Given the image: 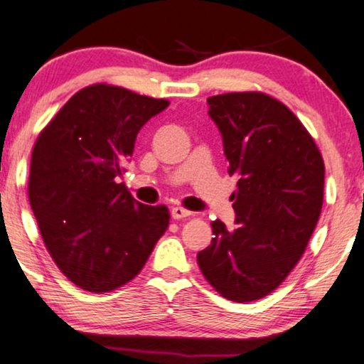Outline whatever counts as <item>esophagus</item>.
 Returning <instances> with one entry per match:
<instances>
[{
  "label": "esophagus",
  "instance_id": "obj_1",
  "mask_svg": "<svg viewBox=\"0 0 364 364\" xmlns=\"http://www.w3.org/2000/svg\"><path fill=\"white\" fill-rule=\"evenodd\" d=\"M188 216H191V211H188V209H184V208H180V206H176V208H173L171 209V218L173 219H184V218H188Z\"/></svg>",
  "mask_w": 364,
  "mask_h": 364
}]
</instances>
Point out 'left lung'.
Here are the masks:
<instances>
[{
	"label": "left lung",
	"mask_w": 364,
	"mask_h": 364,
	"mask_svg": "<svg viewBox=\"0 0 364 364\" xmlns=\"http://www.w3.org/2000/svg\"><path fill=\"white\" fill-rule=\"evenodd\" d=\"M208 105L228 173L237 178V228L213 221L198 265L224 299L244 304L277 289L304 255L323 204L325 165L310 133L274 97L231 92L209 97Z\"/></svg>",
	"instance_id": "1"
}]
</instances>
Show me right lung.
Returning a JSON list of instances; mask_svg holds the SVG:
<instances>
[{"label": "right lung", "instance_id": "right-lung-1", "mask_svg": "<svg viewBox=\"0 0 364 364\" xmlns=\"http://www.w3.org/2000/svg\"><path fill=\"white\" fill-rule=\"evenodd\" d=\"M165 99L94 84L70 97L36 140L29 203L55 265L79 289L130 282L170 224L163 206L133 199L119 178L138 132Z\"/></svg>", "mask_w": 364, "mask_h": 364}]
</instances>
